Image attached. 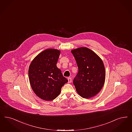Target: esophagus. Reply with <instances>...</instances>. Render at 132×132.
Returning <instances> with one entry per match:
<instances>
[{
	"instance_id": "34e87169",
	"label": "esophagus",
	"mask_w": 132,
	"mask_h": 132,
	"mask_svg": "<svg viewBox=\"0 0 132 132\" xmlns=\"http://www.w3.org/2000/svg\"><path fill=\"white\" fill-rule=\"evenodd\" d=\"M68 83H71L72 82V79L71 78H68Z\"/></svg>"
}]
</instances>
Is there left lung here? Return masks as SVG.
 Returning a JSON list of instances; mask_svg holds the SVG:
<instances>
[{
  "instance_id": "1",
  "label": "left lung",
  "mask_w": 132,
  "mask_h": 132,
  "mask_svg": "<svg viewBox=\"0 0 132 132\" xmlns=\"http://www.w3.org/2000/svg\"><path fill=\"white\" fill-rule=\"evenodd\" d=\"M79 71L73 80L76 91L80 96L89 98L103 87L105 80V69L103 61L93 51L82 47L71 51Z\"/></svg>"
}]
</instances>
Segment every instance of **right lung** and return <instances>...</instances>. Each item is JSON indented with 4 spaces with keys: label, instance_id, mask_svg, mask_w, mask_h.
<instances>
[{
    "label": "right lung",
    "instance_id": "obj_1",
    "mask_svg": "<svg viewBox=\"0 0 132 132\" xmlns=\"http://www.w3.org/2000/svg\"><path fill=\"white\" fill-rule=\"evenodd\" d=\"M60 52L47 49L39 53L30 64L28 70L30 84L39 98L52 101L59 95L68 79L56 66Z\"/></svg>",
    "mask_w": 132,
    "mask_h": 132
}]
</instances>
